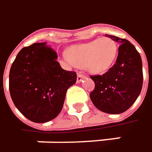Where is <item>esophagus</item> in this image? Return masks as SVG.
<instances>
[{"label": "esophagus", "mask_w": 152, "mask_h": 152, "mask_svg": "<svg viewBox=\"0 0 152 152\" xmlns=\"http://www.w3.org/2000/svg\"><path fill=\"white\" fill-rule=\"evenodd\" d=\"M86 78V76H84V75H83V74H78L77 75V77H76V82L77 83H81L83 79H85Z\"/></svg>", "instance_id": "esophagus-1"}]
</instances>
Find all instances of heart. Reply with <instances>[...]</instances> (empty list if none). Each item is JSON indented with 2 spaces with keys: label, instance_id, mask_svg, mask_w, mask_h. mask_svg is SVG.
<instances>
[{
  "label": "heart",
  "instance_id": "1",
  "mask_svg": "<svg viewBox=\"0 0 152 152\" xmlns=\"http://www.w3.org/2000/svg\"><path fill=\"white\" fill-rule=\"evenodd\" d=\"M117 52L116 42L110 38L104 37L70 47L68 56L76 66L93 74H102L113 65Z\"/></svg>",
  "mask_w": 152,
  "mask_h": 152
}]
</instances>
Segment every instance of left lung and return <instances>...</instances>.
Here are the masks:
<instances>
[{
	"instance_id": "left-lung-1",
	"label": "left lung",
	"mask_w": 152,
	"mask_h": 152,
	"mask_svg": "<svg viewBox=\"0 0 152 152\" xmlns=\"http://www.w3.org/2000/svg\"><path fill=\"white\" fill-rule=\"evenodd\" d=\"M118 42L116 63L102 76H92L95 90L90 94L94 105L109 114L127 110L138 97L143 86L142 59L133 44L117 36L105 35Z\"/></svg>"
}]
</instances>
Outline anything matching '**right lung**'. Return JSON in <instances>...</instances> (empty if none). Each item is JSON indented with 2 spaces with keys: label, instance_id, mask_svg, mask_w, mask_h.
Wrapping results in <instances>:
<instances>
[{
  "label": "right lung",
  "instance_id": "add662e5",
  "mask_svg": "<svg viewBox=\"0 0 152 152\" xmlns=\"http://www.w3.org/2000/svg\"><path fill=\"white\" fill-rule=\"evenodd\" d=\"M56 52L47 42L21 49L9 72V91L21 114L34 123H46L61 112L67 90L76 74L62 69Z\"/></svg>",
  "mask_w": 152,
  "mask_h": 152
}]
</instances>
